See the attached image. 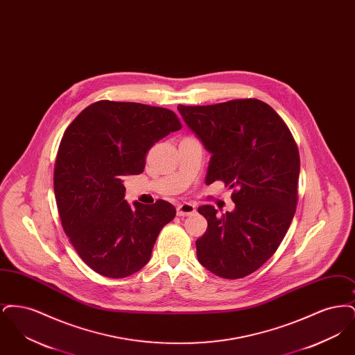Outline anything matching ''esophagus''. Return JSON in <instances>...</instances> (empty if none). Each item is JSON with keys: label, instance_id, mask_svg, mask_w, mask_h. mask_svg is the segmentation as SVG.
I'll return each mask as SVG.
<instances>
[{"label": "esophagus", "instance_id": "1", "mask_svg": "<svg viewBox=\"0 0 355 355\" xmlns=\"http://www.w3.org/2000/svg\"><path fill=\"white\" fill-rule=\"evenodd\" d=\"M193 213H196V206L191 203L182 202L177 206V216H180V217L191 216Z\"/></svg>", "mask_w": 355, "mask_h": 355}]
</instances>
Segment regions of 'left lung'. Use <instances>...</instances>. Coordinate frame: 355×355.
I'll return each instance as SVG.
<instances>
[{
	"label": "left lung",
	"mask_w": 355,
	"mask_h": 355,
	"mask_svg": "<svg viewBox=\"0 0 355 355\" xmlns=\"http://www.w3.org/2000/svg\"><path fill=\"white\" fill-rule=\"evenodd\" d=\"M178 112L211 153L206 184L234 189V211L198 207L207 229L196 242L197 258L218 277L243 278L277 252L295 214L298 146L284 119L255 98L178 105Z\"/></svg>",
	"instance_id": "1"
}]
</instances>
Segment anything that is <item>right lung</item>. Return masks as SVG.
<instances>
[{"label": "right lung", "instance_id": "1", "mask_svg": "<svg viewBox=\"0 0 355 355\" xmlns=\"http://www.w3.org/2000/svg\"><path fill=\"white\" fill-rule=\"evenodd\" d=\"M181 128L169 109L102 100L65 130L54 166L55 202L70 243L96 272L123 278L149 262L175 207L164 200L130 207L123 177L141 174L153 145Z\"/></svg>", "mask_w": 355, "mask_h": 355}]
</instances>
